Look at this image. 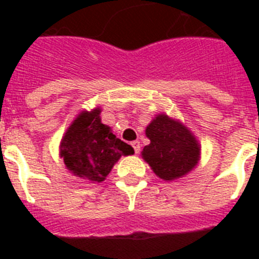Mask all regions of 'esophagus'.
<instances>
[{
    "instance_id": "esophagus-1",
    "label": "esophagus",
    "mask_w": 259,
    "mask_h": 259,
    "mask_svg": "<svg viewBox=\"0 0 259 259\" xmlns=\"http://www.w3.org/2000/svg\"><path fill=\"white\" fill-rule=\"evenodd\" d=\"M131 145L134 146L135 153H136V154H139V153H140V148H141V145H140V141H132V143H131Z\"/></svg>"
}]
</instances>
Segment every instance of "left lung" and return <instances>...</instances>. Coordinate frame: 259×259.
<instances>
[{
    "label": "left lung",
    "instance_id": "8db88e82",
    "mask_svg": "<svg viewBox=\"0 0 259 259\" xmlns=\"http://www.w3.org/2000/svg\"><path fill=\"white\" fill-rule=\"evenodd\" d=\"M150 140L141 152L161 179L171 182L187 175L200 159V144L188 128L166 114L155 116L145 130Z\"/></svg>",
    "mask_w": 259,
    "mask_h": 259
}]
</instances>
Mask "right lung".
<instances>
[{
  "label": "right lung",
  "mask_w": 259,
  "mask_h": 259,
  "mask_svg": "<svg viewBox=\"0 0 259 259\" xmlns=\"http://www.w3.org/2000/svg\"><path fill=\"white\" fill-rule=\"evenodd\" d=\"M101 109L81 111L61 141V158L75 176L101 183L122 155L134 154L131 145L119 140L101 123Z\"/></svg>",
  "instance_id": "right-lung-1"
}]
</instances>
